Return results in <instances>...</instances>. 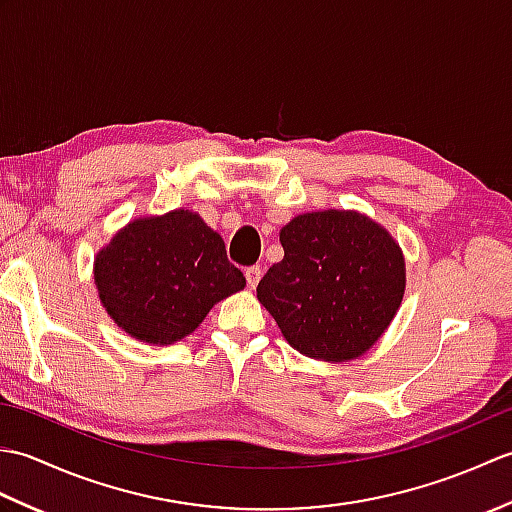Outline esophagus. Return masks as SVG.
<instances>
[{
  "label": "esophagus",
  "instance_id": "esophagus-1",
  "mask_svg": "<svg viewBox=\"0 0 512 512\" xmlns=\"http://www.w3.org/2000/svg\"><path fill=\"white\" fill-rule=\"evenodd\" d=\"M244 275H246L248 288H255L259 284V279H262V268H259V266H248L244 270Z\"/></svg>",
  "mask_w": 512,
  "mask_h": 512
}]
</instances>
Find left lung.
<instances>
[{"instance_id":"obj_1","label":"left lung","mask_w":512,"mask_h":512,"mask_svg":"<svg viewBox=\"0 0 512 512\" xmlns=\"http://www.w3.org/2000/svg\"><path fill=\"white\" fill-rule=\"evenodd\" d=\"M284 259L268 268L257 299L284 339L310 358L365 354L405 295V262L383 226L361 213L299 215L281 228Z\"/></svg>"}]
</instances>
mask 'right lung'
I'll return each mask as SVG.
<instances>
[{"mask_svg":"<svg viewBox=\"0 0 512 512\" xmlns=\"http://www.w3.org/2000/svg\"><path fill=\"white\" fill-rule=\"evenodd\" d=\"M94 281L118 328L156 345L191 334L217 301L246 286L224 239L182 209L127 224L96 255Z\"/></svg>","mask_w":512,"mask_h":512,"instance_id":"obj_1","label":"right lung"}]
</instances>
